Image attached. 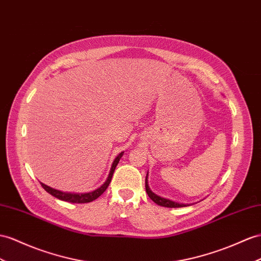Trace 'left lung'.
I'll return each mask as SVG.
<instances>
[{
    "label": "left lung",
    "instance_id": "left-lung-1",
    "mask_svg": "<svg viewBox=\"0 0 261 261\" xmlns=\"http://www.w3.org/2000/svg\"><path fill=\"white\" fill-rule=\"evenodd\" d=\"M145 190L146 193H148L149 197L154 202L155 204L160 205V206H163V207H170V208H176V207H184V206H188L189 204H182V203H177L174 202V200H171L169 198H164L156 195L155 193H153L150 188H149V184H148V174L145 176Z\"/></svg>",
    "mask_w": 261,
    "mask_h": 261
}]
</instances>
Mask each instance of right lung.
<instances>
[{"instance_id":"1","label":"right lung","mask_w":261,"mask_h":261,"mask_svg":"<svg viewBox=\"0 0 261 261\" xmlns=\"http://www.w3.org/2000/svg\"><path fill=\"white\" fill-rule=\"evenodd\" d=\"M122 155H123V152H121L120 154H118V156L115 159V161H113V163L111 165V169H110L109 175H108V178H107V181L101 186H100L99 189L92 191V192H89V193H67V192H62V191L53 189V188H50V186L45 185L44 183H41V184L43 186V189L47 193H49L50 195H53L54 197L61 199V200H65V202L77 203V204L92 202V200H95L96 198H98L100 195H101L102 193L107 190V188L109 186V184L111 182L112 175H113V172H115L116 166L118 165L120 159H121Z\"/></svg>"}]
</instances>
